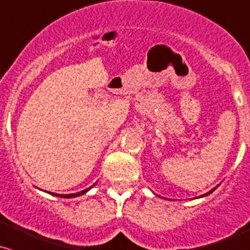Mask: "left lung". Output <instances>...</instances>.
<instances>
[{
  "label": "left lung",
  "instance_id": "8db88e82",
  "mask_svg": "<svg viewBox=\"0 0 250 250\" xmlns=\"http://www.w3.org/2000/svg\"><path fill=\"white\" fill-rule=\"evenodd\" d=\"M214 190H215V189H212V190H210V192H209V193H207V194H204V195H203V197H205V195H208V194H210V193H211V192H214Z\"/></svg>",
  "mask_w": 250,
  "mask_h": 250
}]
</instances>
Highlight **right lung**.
<instances>
[{
  "mask_svg": "<svg viewBox=\"0 0 250 250\" xmlns=\"http://www.w3.org/2000/svg\"><path fill=\"white\" fill-rule=\"evenodd\" d=\"M90 188H91V187H90ZM90 188H88V189H85V190H82V192L73 193V194H56V193H52V194H53V195H56V197H62V198H74V197H79V195L84 194V193L88 192V190L90 189Z\"/></svg>",
  "mask_w": 250,
  "mask_h": 250,
  "instance_id": "right-lung-1",
  "label": "right lung"
}]
</instances>
